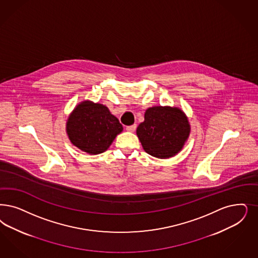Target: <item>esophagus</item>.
Returning a JSON list of instances; mask_svg holds the SVG:
<instances>
[{"mask_svg":"<svg viewBox=\"0 0 258 258\" xmlns=\"http://www.w3.org/2000/svg\"><path fill=\"white\" fill-rule=\"evenodd\" d=\"M136 124H132V125H127L126 126V131L127 132H130V133H134V132H135V130H136Z\"/></svg>","mask_w":258,"mask_h":258,"instance_id":"esophagus-1","label":"esophagus"}]
</instances>
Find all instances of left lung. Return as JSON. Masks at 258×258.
I'll return each mask as SVG.
<instances>
[{"instance_id":"left-lung-1","label":"left lung","mask_w":258,"mask_h":258,"mask_svg":"<svg viewBox=\"0 0 258 258\" xmlns=\"http://www.w3.org/2000/svg\"><path fill=\"white\" fill-rule=\"evenodd\" d=\"M190 125L179 107H149L136 134L147 153L166 159L176 155L188 138Z\"/></svg>"}]
</instances>
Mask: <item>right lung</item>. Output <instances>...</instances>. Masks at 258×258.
Wrapping results in <instances>:
<instances>
[{"label":"right lung","instance_id":"add662e5","mask_svg":"<svg viewBox=\"0 0 258 258\" xmlns=\"http://www.w3.org/2000/svg\"><path fill=\"white\" fill-rule=\"evenodd\" d=\"M66 130L72 145L89 154H99L107 151L123 126L106 106L87 100L73 109Z\"/></svg>","mask_w":258,"mask_h":258}]
</instances>
